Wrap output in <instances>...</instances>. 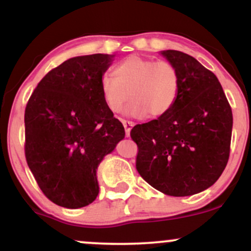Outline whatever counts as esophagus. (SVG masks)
<instances>
[{
    "label": "esophagus",
    "mask_w": 251,
    "mask_h": 251,
    "mask_svg": "<svg viewBox=\"0 0 251 251\" xmlns=\"http://www.w3.org/2000/svg\"><path fill=\"white\" fill-rule=\"evenodd\" d=\"M122 123H123L124 127H125L126 137H129V132H131V128L134 126V123L133 122H129V120H125V119H123Z\"/></svg>",
    "instance_id": "1"
}]
</instances>
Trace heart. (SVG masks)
<instances>
[{
    "label": "heart",
    "mask_w": 251,
    "mask_h": 251,
    "mask_svg": "<svg viewBox=\"0 0 251 251\" xmlns=\"http://www.w3.org/2000/svg\"><path fill=\"white\" fill-rule=\"evenodd\" d=\"M180 74L174 63L129 55L118 62L113 75H102L100 91L109 111L118 113L128 98L131 116L160 118L171 111L179 97Z\"/></svg>",
    "instance_id": "b5f03b06"
}]
</instances>
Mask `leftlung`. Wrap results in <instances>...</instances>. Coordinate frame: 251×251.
Segmentation results:
<instances>
[{"label": "left lung", "instance_id": "left-lung-1", "mask_svg": "<svg viewBox=\"0 0 251 251\" xmlns=\"http://www.w3.org/2000/svg\"><path fill=\"white\" fill-rule=\"evenodd\" d=\"M162 54L180 74V92L164 117L131 129L135 168L158 191L175 197L210 188L230 154L232 112L217 76L179 50Z\"/></svg>", "mask_w": 251, "mask_h": 251}]
</instances>
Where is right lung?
<instances>
[{
    "mask_svg": "<svg viewBox=\"0 0 251 251\" xmlns=\"http://www.w3.org/2000/svg\"><path fill=\"white\" fill-rule=\"evenodd\" d=\"M112 57L92 54L62 62L42 77L25 106V160L43 195L63 208L96 200L98 165L125 137L100 91Z\"/></svg>",
    "mask_w": 251,
    "mask_h": 251,
    "instance_id": "right-lung-1",
    "label": "right lung"
}]
</instances>
